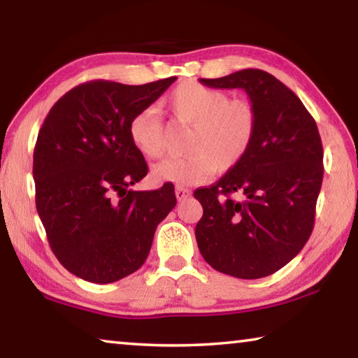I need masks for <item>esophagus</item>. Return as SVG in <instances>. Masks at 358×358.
I'll use <instances>...</instances> for the list:
<instances>
[{
	"mask_svg": "<svg viewBox=\"0 0 358 358\" xmlns=\"http://www.w3.org/2000/svg\"><path fill=\"white\" fill-rule=\"evenodd\" d=\"M175 196H177L178 202H183V201H186V199L191 197V191L186 189V187H183V186H177L175 187Z\"/></svg>",
	"mask_w": 358,
	"mask_h": 358,
	"instance_id": "esophagus-1",
	"label": "esophagus"
}]
</instances>
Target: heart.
Masks as SVG:
<instances>
[{
	"instance_id": "b5f03b06",
	"label": "heart",
	"mask_w": 358,
	"mask_h": 358,
	"mask_svg": "<svg viewBox=\"0 0 358 358\" xmlns=\"http://www.w3.org/2000/svg\"><path fill=\"white\" fill-rule=\"evenodd\" d=\"M175 123L191 128L186 157L167 159L153 167L156 181L189 186L203 183L211 173H226L250 153L257 134V110L246 98H230L222 90L197 82L180 83L164 101ZM128 134L134 148L150 159L166 151L164 123L156 108L132 115Z\"/></svg>"
}]
</instances>
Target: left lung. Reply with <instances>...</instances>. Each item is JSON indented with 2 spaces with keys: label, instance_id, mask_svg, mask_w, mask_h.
Masks as SVG:
<instances>
[{
  "label": "left lung",
  "instance_id": "left-lung-1",
  "mask_svg": "<svg viewBox=\"0 0 358 358\" xmlns=\"http://www.w3.org/2000/svg\"><path fill=\"white\" fill-rule=\"evenodd\" d=\"M201 83L243 88L259 121L245 159L215 185L194 191L203 208L197 246L221 273L268 276L289 264L313 232L324 177L317 124L299 96L265 71L243 69Z\"/></svg>",
  "mask_w": 358,
  "mask_h": 358
}]
</instances>
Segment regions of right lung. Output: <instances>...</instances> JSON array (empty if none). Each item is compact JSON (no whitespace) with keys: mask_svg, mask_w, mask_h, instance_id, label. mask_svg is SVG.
<instances>
[{"mask_svg":"<svg viewBox=\"0 0 358 358\" xmlns=\"http://www.w3.org/2000/svg\"><path fill=\"white\" fill-rule=\"evenodd\" d=\"M175 80L82 83L42 123L33 155L36 208L59 264L85 281L115 282L141 268L157 224L177 205L172 183L129 189L148 166L128 134L132 115Z\"/></svg>","mask_w":358,"mask_h":358,"instance_id":"right-lung-1","label":"right lung"}]
</instances>
